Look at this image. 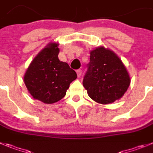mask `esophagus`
<instances>
[{"instance_id":"obj_1","label":"esophagus","mask_w":153,"mask_h":153,"mask_svg":"<svg viewBox=\"0 0 153 153\" xmlns=\"http://www.w3.org/2000/svg\"><path fill=\"white\" fill-rule=\"evenodd\" d=\"M76 72H77V75H78V78H80V77H81V73H82V70L78 69L76 71Z\"/></svg>"}]
</instances>
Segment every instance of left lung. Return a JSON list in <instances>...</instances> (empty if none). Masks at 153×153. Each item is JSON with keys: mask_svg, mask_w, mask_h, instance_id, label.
Masks as SVG:
<instances>
[{"mask_svg": "<svg viewBox=\"0 0 153 153\" xmlns=\"http://www.w3.org/2000/svg\"><path fill=\"white\" fill-rule=\"evenodd\" d=\"M130 82L126 68L115 53L103 47L91 51L83 85L91 99L98 103H112L123 96Z\"/></svg>", "mask_w": 153, "mask_h": 153, "instance_id": "left-lung-1", "label": "left lung"}]
</instances>
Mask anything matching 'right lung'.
<instances>
[{
  "instance_id": "1",
  "label": "right lung",
  "mask_w": 153,
  "mask_h": 153,
  "mask_svg": "<svg viewBox=\"0 0 153 153\" xmlns=\"http://www.w3.org/2000/svg\"><path fill=\"white\" fill-rule=\"evenodd\" d=\"M58 44L51 43L36 56L28 66L24 82L35 99L51 104L65 97L77 74L58 58Z\"/></svg>"
}]
</instances>
